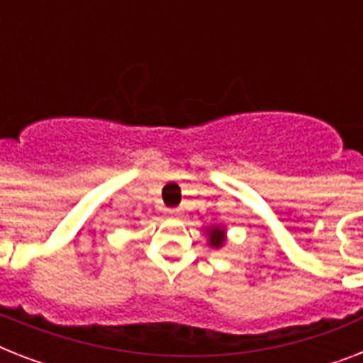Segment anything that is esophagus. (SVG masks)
<instances>
[{
	"label": "esophagus",
	"instance_id": "34e87169",
	"mask_svg": "<svg viewBox=\"0 0 363 363\" xmlns=\"http://www.w3.org/2000/svg\"><path fill=\"white\" fill-rule=\"evenodd\" d=\"M179 213H181V211H179V209H167V215H171V216H177V215H179Z\"/></svg>",
	"mask_w": 363,
	"mask_h": 363
}]
</instances>
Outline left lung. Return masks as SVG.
<instances>
[{"mask_svg": "<svg viewBox=\"0 0 363 363\" xmlns=\"http://www.w3.org/2000/svg\"><path fill=\"white\" fill-rule=\"evenodd\" d=\"M209 245L211 247H222L224 245V230L220 228H211L209 230Z\"/></svg>", "mask_w": 363, "mask_h": 363, "instance_id": "1", "label": "left lung"}]
</instances>
